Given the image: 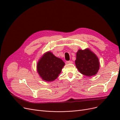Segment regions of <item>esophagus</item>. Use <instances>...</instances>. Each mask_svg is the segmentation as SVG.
<instances>
[{"label":"esophagus","mask_w":120,"mask_h":120,"mask_svg":"<svg viewBox=\"0 0 120 120\" xmlns=\"http://www.w3.org/2000/svg\"><path fill=\"white\" fill-rule=\"evenodd\" d=\"M66 63L67 64H72V61H66Z\"/></svg>","instance_id":"obj_1"}]
</instances>
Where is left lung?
Instances as JSON below:
<instances>
[{"label":"left lung","instance_id":"left-lung-1","mask_svg":"<svg viewBox=\"0 0 120 120\" xmlns=\"http://www.w3.org/2000/svg\"><path fill=\"white\" fill-rule=\"evenodd\" d=\"M75 64L79 71L88 77L96 75L100 68L99 59L89 49L78 50Z\"/></svg>","mask_w":120,"mask_h":120}]
</instances>
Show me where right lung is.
<instances>
[{"mask_svg":"<svg viewBox=\"0 0 120 120\" xmlns=\"http://www.w3.org/2000/svg\"><path fill=\"white\" fill-rule=\"evenodd\" d=\"M63 60L50 52L45 53L38 60L37 71L43 80L53 81L58 77L64 66Z\"/></svg>","mask_w":120,"mask_h":120,"instance_id":"1","label":"right lung"}]
</instances>
